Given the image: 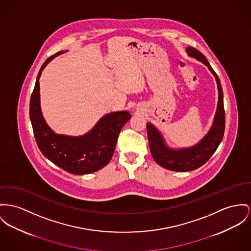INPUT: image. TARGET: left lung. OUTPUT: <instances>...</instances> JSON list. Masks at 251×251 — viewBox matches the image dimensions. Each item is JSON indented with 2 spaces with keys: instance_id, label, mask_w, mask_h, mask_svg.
Wrapping results in <instances>:
<instances>
[{
  "instance_id": "8db88e82",
  "label": "left lung",
  "mask_w": 251,
  "mask_h": 251,
  "mask_svg": "<svg viewBox=\"0 0 251 251\" xmlns=\"http://www.w3.org/2000/svg\"><path fill=\"white\" fill-rule=\"evenodd\" d=\"M186 51L189 56L194 57L204 64L215 76L219 90V100L214 122L209 132L203 137L200 143L189 149H182L180 151L170 150L166 146L160 132L150 123L147 124L149 144L153 159L161 167L179 172L191 171L205 164L216 151L220 143L222 142L226 126L224 94L216 72L209 65L206 58L198 50L189 47L186 49Z\"/></svg>"
}]
</instances>
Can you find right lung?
Segmentation results:
<instances>
[{"mask_svg": "<svg viewBox=\"0 0 251 251\" xmlns=\"http://www.w3.org/2000/svg\"><path fill=\"white\" fill-rule=\"evenodd\" d=\"M63 53L50 56L41 67L30 98L29 116L38 148L50 161L69 173L83 175L106 166L115 151L122 127L131 118L128 111L106 114L84 136L72 137L54 133L42 115L39 79L42 70L51 60Z\"/></svg>", "mask_w": 251, "mask_h": 251, "instance_id": "add662e5", "label": "right lung"}]
</instances>
